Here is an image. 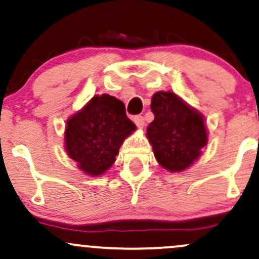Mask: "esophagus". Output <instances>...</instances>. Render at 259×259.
I'll return each instance as SVG.
<instances>
[{"mask_svg": "<svg viewBox=\"0 0 259 259\" xmlns=\"http://www.w3.org/2000/svg\"><path fill=\"white\" fill-rule=\"evenodd\" d=\"M134 123L136 124V126L140 127V129H142V127L145 126V119L142 115H135V117L133 118Z\"/></svg>", "mask_w": 259, "mask_h": 259, "instance_id": "obj_1", "label": "esophagus"}]
</instances>
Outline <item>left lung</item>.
<instances>
[{
  "label": "left lung",
  "mask_w": 259,
  "mask_h": 259,
  "mask_svg": "<svg viewBox=\"0 0 259 259\" xmlns=\"http://www.w3.org/2000/svg\"><path fill=\"white\" fill-rule=\"evenodd\" d=\"M151 111L146 134L157 162L171 173L191 167L208 142L203 115L171 91L156 92Z\"/></svg>",
  "instance_id": "obj_1"
}]
</instances>
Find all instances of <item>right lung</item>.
I'll return each mask as SVG.
<instances>
[{
    "label": "right lung",
    "mask_w": 259,
    "mask_h": 259,
    "mask_svg": "<svg viewBox=\"0 0 259 259\" xmlns=\"http://www.w3.org/2000/svg\"><path fill=\"white\" fill-rule=\"evenodd\" d=\"M136 130L126 117L125 106L111 95H95L80 111L68 118L64 132L65 152L90 177L106 173L119 148Z\"/></svg>",
    "instance_id": "add662e5"
}]
</instances>
